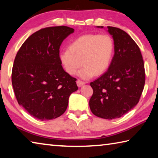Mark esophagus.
I'll return each mask as SVG.
<instances>
[{
  "instance_id": "esophagus-1",
  "label": "esophagus",
  "mask_w": 158,
  "mask_h": 158,
  "mask_svg": "<svg viewBox=\"0 0 158 158\" xmlns=\"http://www.w3.org/2000/svg\"><path fill=\"white\" fill-rule=\"evenodd\" d=\"M85 84V82H82L81 81H80V80H77V85L79 87H82Z\"/></svg>"
}]
</instances>
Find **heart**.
Masks as SVG:
<instances>
[{
	"label": "heart",
	"mask_w": 158,
	"mask_h": 158,
	"mask_svg": "<svg viewBox=\"0 0 158 158\" xmlns=\"http://www.w3.org/2000/svg\"><path fill=\"white\" fill-rule=\"evenodd\" d=\"M114 42L108 35L87 34L69 44V48L60 52L59 59L65 71L74 76L81 65L78 76L88 80L107 71L114 54Z\"/></svg>",
	"instance_id": "1"
}]
</instances>
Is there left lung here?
Here are the masks:
<instances>
[{
  "label": "left lung",
  "instance_id": "1",
  "mask_svg": "<svg viewBox=\"0 0 158 158\" xmlns=\"http://www.w3.org/2000/svg\"><path fill=\"white\" fill-rule=\"evenodd\" d=\"M107 31L114 42V55L107 71L90 82L93 94L89 104L93 114L114 119L138 104L145 76L143 60L136 43L119 28L108 26Z\"/></svg>",
  "mask_w": 158,
  "mask_h": 158
}]
</instances>
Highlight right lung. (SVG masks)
<instances>
[{"label": "right lung", "instance_id": "add662e5", "mask_svg": "<svg viewBox=\"0 0 158 158\" xmlns=\"http://www.w3.org/2000/svg\"><path fill=\"white\" fill-rule=\"evenodd\" d=\"M74 32L66 26L49 27L30 36L17 53L12 84L18 104L34 118L51 120L66 110L69 98L78 87L63 69L59 48Z\"/></svg>", "mask_w": 158, "mask_h": 158}]
</instances>
